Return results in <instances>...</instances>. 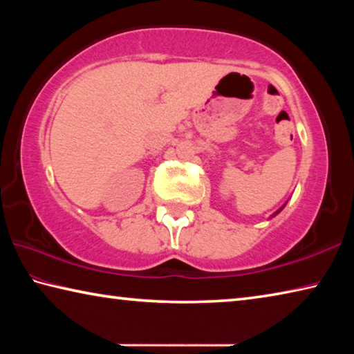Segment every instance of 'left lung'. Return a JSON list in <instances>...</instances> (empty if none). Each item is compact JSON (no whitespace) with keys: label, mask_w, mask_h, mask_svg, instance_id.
<instances>
[{"label":"left lung","mask_w":354,"mask_h":354,"mask_svg":"<svg viewBox=\"0 0 354 354\" xmlns=\"http://www.w3.org/2000/svg\"><path fill=\"white\" fill-rule=\"evenodd\" d=\"M279 211H281V209H279ZM279 211H278V212H279ZM278 212H277V214H278ZM277 214H274V215H277Z\"/></svg>","instance_id":"left-lung-1"}]
</instances>
